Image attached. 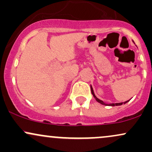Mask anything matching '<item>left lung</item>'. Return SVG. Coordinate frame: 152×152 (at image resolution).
<instances>
[{"label":"left lung","instance_id":"obj_1","mask_svg":"<svg viewBox=\"0 0 152 152\" xmlns=\"http://www.w3.org/2000/svg\"><path fill=\"white\" fill-rule=\"evenodd\" d=\"M91 94H93V96H94V98L96 99V100L97 101V102H98L99 103H100V104H104V105H106V106H108V105H110V106H120V105H122V104H126V103H127L129 102V101H126V102H122V103H116V104H104V102H102V101H101L100 99H99L98 98H96V96L94 95V91H93V88H92V87H91Z\"/></svg>","mask_w":152,"mask_h":152}]
</instances>
